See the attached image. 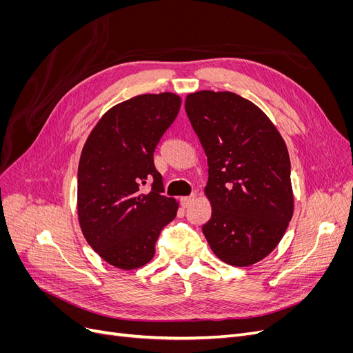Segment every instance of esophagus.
Here are the masks:
<instances>
[{"label":"esophagus","mask_w":353,"mask_h":353,"mask_svg":"<svg viewBox=\"0 0 353 353\" xmlns=\"http://www.w3.org/2000/svg\"><path fill=\"white\" fill-rule=\"evenodd\" d=\"M196 199V193H191L190 196H185V197H181V205H183L184 208H188L191 203L194 201Z\"/></svg>","instance_id":"1"}]
</instances>
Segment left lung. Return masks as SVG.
<instances>
[{"instance_id": "left-lung-1", "label": "left lung", "mask_w": 353, "mask_h": 353, "mask_svg": "<svg viewBox=\"0 0 353 353\" xmlns=\"http://www.w3.org/2000/svg\"><path fill=\"white\" fill-rule=\"evenodd\" d=\"M185 113L205 148L212 218L201 227L212 252L249 266L280 243L293 215L290 159L265 113L240 95L188 94Z\"/></svg>"}]
</instances>
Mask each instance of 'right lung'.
I'll use <instances>...</instances> for the list:
<instances>
[{
    "label": "right lung",
    "instance_id": "obj_1",
    "mask_svg": "<svg viewBox=\"0 0 353 353\" xmlns=\"http://www.w3.org/2000/svg\"><path fill=\"white\" fill-rule=\"evenodd\" d=\"M181 99L143 94L114 105L91 131L78 166V216L85 240L121 270L150 262L160 231L176 216L153 153ZM149 190H146V187Z\"/></svg>",
    "mask_w": 353,
    "mask_h": 353
}]
</instances>
